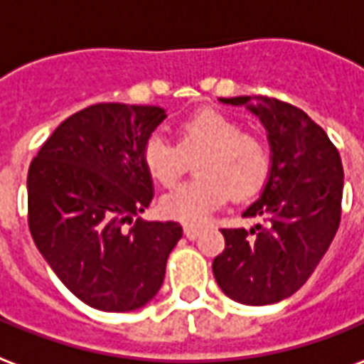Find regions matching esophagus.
Returning <instances> with one entry per match:
<instances>
[{"instance_id": "1", "label": "esophagus", "mask_w": 364, "mask_h": 364, "mask_svg": "<svg viewBox=\"0 0 364 364\" xmlns=\"http://www.w3.org/2000/svg\"><path fill=\"white\" fill-rule=\"evenodd\" d=\"M183 231H185V237H187V239H196V237L203 233L200 228H193V225H185V230Z\"/></svg>"}]
</instances>
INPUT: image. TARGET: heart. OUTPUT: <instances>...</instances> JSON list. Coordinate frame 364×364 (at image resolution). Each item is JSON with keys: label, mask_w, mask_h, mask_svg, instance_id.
<instances>
[{"label": "heart", "mask_w": 364, "mask_h": 364, "mask_svg": "<svg viewBox=\"0 0 364 364\" xmlns=\"http://www.w3.org/2000/svg\"><path fill=\"white\" fill-rule=\"evenodd\" d=\"M177 144L160 133L142 142L141 160L148 175L164 187L173 185L189 160L195 161L196 179L183 183L160 198L166 218L200 225L231 196L245 200L257 195L268 181L272 156L257 133L241 131V123L214 107L196 109L175 125Z\"/></svg>", "instance_id": "b5f03b06"}]
</instances>
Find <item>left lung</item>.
I'll list each match as a JSON object with an SVG mask.
<instances>
[{
    "label": "left lung",
    "instance_id": "1",
    "mask_svg": "<svg viewBox=\"0 0 364 364\" xmlns=\"http://www.w3.org/2000/svg\"><path fill=\"white\" fill-rule=\"evenodd\" d=\"M249 96L222 98L243 106ZM268 131L272 171L262 195L245 210L252 230H222L225 249L212 262L218 285L241 305L262 306L301 289L336 237L343 166L324 129L299 107L262 96L249 106Z\"/></svg>",
    "mask_w": 364,
    "mask_h": 364
}]
</instances>
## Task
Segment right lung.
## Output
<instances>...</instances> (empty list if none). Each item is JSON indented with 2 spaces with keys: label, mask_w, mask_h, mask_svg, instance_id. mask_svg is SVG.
<instances>
[{
  "label": "right lung",
  "mask_w": 364,
  "mask_h": 364,
  "mask_svg": "<svg viewBox=\"0 0 364 364\" xmlns=\"http://www.w3.org/2000/svg\"><path fill=\"white\" fill-rule=\"evenodd\" d=\"M164 119L158 106L94 104L67 117L31 161L32 239L67 289L98 311L146 305L183 235L177 222H133L154 195L142 142Z\"/></svg>",
  "instance_id": "1"
}]
</instances>
